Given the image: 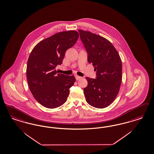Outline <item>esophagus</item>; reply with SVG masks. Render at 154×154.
Returning a JSON list of instances; mask_svg holds the SVG:
<instances>
[{"label": "esophagus", "mask_w": 154, "mask_h": 154, "mask_svg": "<svg viewBox=\"0 0 154 154\" xmlns=\"http://www.w3.org/2000/svg\"><path fill=\"white\" fill-rule=\"evenodd\" d=\"M82 79L81 77L79 76V75H75V79H76V80H80V79Z\"/></svg>", "instance_id": "obj_1"}]
</instances>
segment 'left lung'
<instances>
[{
	"label": "left lung",
	"instance_id": "left-lung-1",
	"mask_svg": "<svg viewBox=\"0 0 154 154\" xmlns=\"http://www.w3.org/2000/svg\"><path fill=\"white\" fill-rule=\"evenodd\" d=\"M88 53V61L92 63L96 79L86 77L84 89L86 102L97 108H104L117 97L122 80V63L117 50L109 41L90 31L79 30Z\"/></svg>",
	"mask_w": 154,
	"mask_h": 154
}]
</instances>
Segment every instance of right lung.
I'll list each match as a JSON object with an SVG mask.
<instances>
[{"mask_svg": "<svg viewBox=\"0 0 154 154\" xmlns=\"http://www.w3.org/2000/svg\"><path fill=\"white\" fill-rule=\"evenodd\" d=\"M77 31H62L41 41L32 50L26 69L32 94L43 106L53 109L63 104L74 84V75L57 73L55 68L62 63L66 51L76 43Z\"/></svg>", "mask_w": 154, "mask_h": 154, "instance_id": "1", "label": "right lung"}]
</instances>
